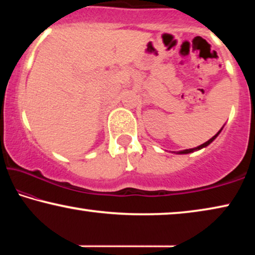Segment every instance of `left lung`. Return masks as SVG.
Masks as SVG:
<instances>
[{
    "mask_svg": "<svg viewBox=\"0 0 255 255\" xmlns=\"http://www.w3.org/2000/svg\"><path fill=\"white\" fill-rule=\"evenodd\" d=\"M223 130V128H221V130H219L218 132H217V134H215L214 137H212L211 139H209L208 141H205L204 144H202V145H200V146H197V147H195V148H189V149H184V151H180V152H176L177 154H188V153H193V152H195V151H198V149H201V148H204V147H207L208 145H210L212 141L215 140L216 139V137H217V135L221 133V131Z\"/></svg>",
    "mask_w": 255,
    "mask_h": 255,
    "instance_id": "obj_1",
    "label": "left lung"
}]
</instances>
